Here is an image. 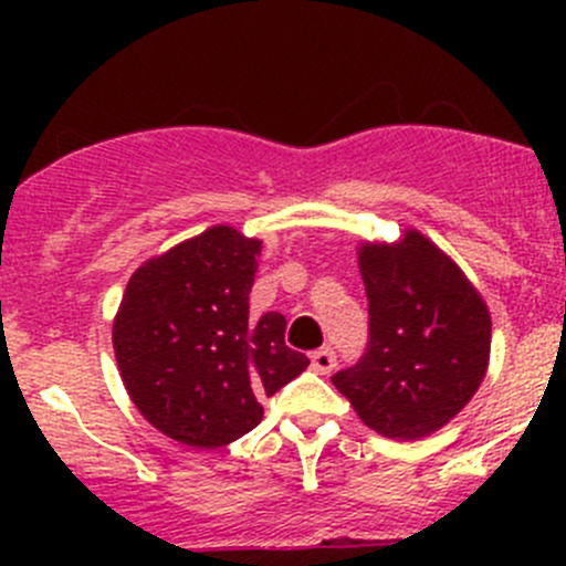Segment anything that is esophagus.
Wrapping results in <instances>:
<instances>
[{"instance_id":"1","label":"esophagus","mask_w":566,"mask_h":566,"mask_svg":"<svg viewBox=\"0 0 566 566\" xmlns=\"http://www.w3.org/2000/svg\"><path fill=\"white\" fill-rule=\"evenodd\" d=\"M312 369H315L317 375H331L336 369V356L331 347H323V350H315L312 353Z\"/></svg>"}]
</instances>
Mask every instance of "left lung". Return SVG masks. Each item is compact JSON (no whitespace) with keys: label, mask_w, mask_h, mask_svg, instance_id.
Here are the masks:
<instances>
[{"label":"left lung","mask_w":566,"mask_h":566,"mask_svg":"<svg viewBox=\"0 0 566 566\" xmlns=\"http://www.w3.org/2000/svg\"><path fill=\"white\" fill-rule=\"evenodd\" d=\"M369 345L334 386L358 419L399 441H419L454 419L482 386L490 312L458 262L416 230L361 243Z\"/></svg>","instance_id":"obj_1"}]
</instances>
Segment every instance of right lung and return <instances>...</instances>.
Masks as SVG:
<instances>
[{"label": "right lung", "instance_id": "right-lung-1", "mask_svg": "<svg viewBox=\"0 0 566 566\" xmlns=\"http://www.w3.org/2000/svg\"><path fill=\"white\" fill-rule=\"evenodd\" d=\"M260 243L235 227H210L136 268L114 315L125 391L186 447L219 449L247 436L262 421L260 399L310 367L284 345V315H249Z\"/></svg>", "mask_w": 566, "mask_h": 566}]
</instances>
